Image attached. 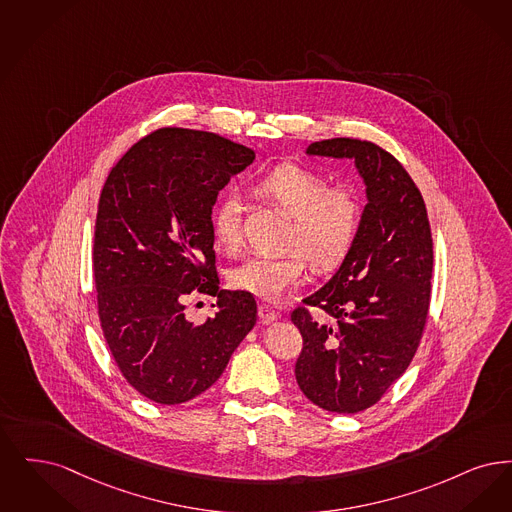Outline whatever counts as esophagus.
I'll return each mask as SVG.
<instances>
[{
	"instance_id": "34e87169",
	"label": "esophagus",
	"mask_w": 512,
	"mask_h": 512,
	"mask_svg": "<svg viewBox=\"0 0 512 512\" xmlns=\"http://www.w3.org/2000/svg\"><path fill=\"white\" fill-rule=\"evenodd\" d=\"M258 313H260V319H262L264 323H273V321L279 319V312H275V310H273L271 306H267V304H260Z\"/></svg>"
}]
</instances>
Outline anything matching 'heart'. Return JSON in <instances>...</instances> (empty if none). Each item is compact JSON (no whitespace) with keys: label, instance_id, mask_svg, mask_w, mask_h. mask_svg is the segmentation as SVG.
Masks as SVG:
<instances>
[{"label":"heart","instance_id":"b5f03b06","mask_svg":"<svg viewBox=\"0 0 512 512\" xmlns=\"http://www.w3.org/2000/svg\"><path fill=\"white\" fill-rule=\"evenodd\" d=\"M260 191L290 214L283 254H256L229 271V285L262 300H277L302 285L306 258L315 269L338 266L352 246L363 218L361 197L352 185L331 181L312 168L283 162L260 179ZM216 245L235 252L241 241V200L229 191L214 214Z\"/></svg>","mask_w":512,"mask_h":512}]
</instances>
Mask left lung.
Wrapping results in <instances>:
<instances>
[{"instance_id":"obj_1","label":"left lung","mask_w":512,"mask_h":512,"mask_svg":"<svg viewBox=\"0 0 512 512\" xmlns=\"http://www.w3.org/2000/svg\"><path fill=\"white\" fill-rule=\"evenodd\" d=\"M306 153L352 158L367 204L342 266L304 298L327 319H313L308 308L290 315L304 338L294 375L321 409L359 413L384 396L419 348L430 306V223L415 181L375 143L334 137Z\"/></svg>"}]
</instances>
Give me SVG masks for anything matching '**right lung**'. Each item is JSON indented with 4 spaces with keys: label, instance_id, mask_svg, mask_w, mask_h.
<instances>
[{
    "label": "right lung",
    "instance_id": "obj_1",
    "mask_svg": "<svg viewBox=\"0 0 512 512\" xmlns=\"http://www.w3.org/2000/svg\"><path fill=\"white\" fill-rule=\"evenodd\" d=\"M254 151L222 135L160 128L139 139L103 185L93 239L97 312L124 378L147 400H193L222 377L256 325V300L220 289L212 206ZM191 293L217 315L184 317Z\"/></svg>",
    "mask_w": 512,
    "mask_h": 512
}]
</instances>
